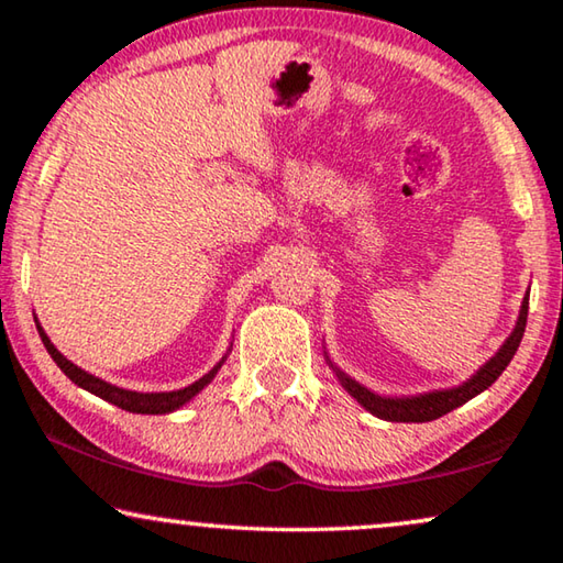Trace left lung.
I'll return each instance as SVG.
<instances>
[{"instance_id":"obj_1","label":"left lung","mask_w":563,"mask_h":563,"mask_svg":"<svg viewBox=\"0 0 563 563\" xmlns=\"http://www.w3.org/2000/svg\"><path fill=\"white\" fill-rule=\"evenodd\" d=\"M527 316H529V295L521 302L519 320H517V325H514V332L507 340H504V345L499 347L497 355H494L489 362H484V365L476 369V375H472L466 383H462L460 387H452V389H437V393H427V395H417V397H379L375 393H369L367 387L355 383L352 377H347L342 369L332 365V362L330 365H332V369H335L340 385L345 387L347 393L375 417L387 419V422H432V419L452 412V409L462 407L464 402H470L472 397H476L479 393H484V389L494 385V379H497L504 369H507V365L514 357V352H517V347H519L523 330H527Z\"/></svg>"}]
</instances>
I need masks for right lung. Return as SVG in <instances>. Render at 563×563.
<instances>
[{
    "mask_svg": "<svg viewBox=\"0 0 563 563\" xmlns=\"http://www.w3.org/2000/svg\"><path fill=\"white\" fill-rule=\"evenodd\" d=\"M36 330H40V338L44 342L46 352H49L52 360L59 365L62 373L71 379L74 385H79L81 389H87V393L97 395L101 399H107V402L117 405L121 409H126V412H133V415H166V412H174V409L184 407L188 399H194L201 389L211 383V379L216 377L218 369H221L223 360L218 362V365L211 369V373L203 375L201 379H196L194 385H188L184 389H174V393H133V389H123V387H117L107 383V379H99L89 375L87 369L76 367L71 360H66L59 350H56L52 345V340L46 338V332L42 330L40 322H36Z\"/></svg>",
    "mask_w": 563,
    "mask_h": 563,
    "instance_id": "1",
    "label": "right lung"
}]
</instances>
